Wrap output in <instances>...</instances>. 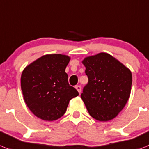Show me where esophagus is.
Masks as SVG:
<instances>
[{
	"label": "esophagus",
	"mask_w": 149,
	"mask_h": 149,
	"mask_svg": "<svg viewBox=\"0 0 149 149\" xmlns=\"http://www.w3.org/2000/svg\"><path fill=\"white\" fill-rule=\"evenodd\" d=\"M75 88H76V89L78 91V92H79V93H81V87L80 86V85H76V87H75Z\"/></svg>",
	"instance_id": "esophagus-1"
}]
</instances>
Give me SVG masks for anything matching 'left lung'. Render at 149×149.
Masks as SVG:
<instances>
[{"label": "left lung", "mask_w": 149, "mask_h": 149, "mask_svg": "<svg viewBox=\"0 0 149 149\" xmlns=\"http://www.w3.org/2000/svg\"><path fill=\"white\" fill-rule=\"evenodd\" d=\"M88 82L81 94L88 113L95 120L105 122L116 117L126 104L132 84L128 68L105 53L86 57Z\"/></svg>", "instance_id": "1"}]
</instances>
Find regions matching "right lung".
<instances>
[{
    "mask_svg": "<svg viewBox=\"0 0 149 149\" xmlns=\"http://www.w3.org/2000/svg\"><path fill=\"white\" fill-rule=\"evenodd\" d=\"M70 59L65 55H45L23 70L21 86L25 103L41 120H58L66 112L70 100L79 95L65 73Z\"/></svg>",
    "mask_w": 149,
    "mask_h": 149,
    "instance_id": "1",
    "label": "right lung"
}]
</instances>
